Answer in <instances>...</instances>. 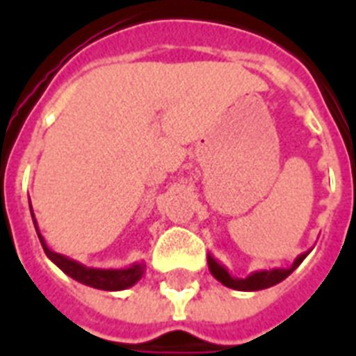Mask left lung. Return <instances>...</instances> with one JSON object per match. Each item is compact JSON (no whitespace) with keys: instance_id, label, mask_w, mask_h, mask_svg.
I'll list each match as a JSON object with an SVG mask.
<instances>
[{"instance_id":"obj_1","label":"left lung","mask_w":356,"mask_h":356,"mask_svg":"<svg viewBox=\"0 0 356 356\" xmlns=\"http://www.w3.org/2000/svg\"><path fill=\"white\" fill-rule=\"evenodd\" d=\"M307 257V253L301 254L296 259V262L292 264V268H288V270H271V271H254L245 279H233V277L229 275V271L220 266L216 260L209 257V268H211V273L216 277L218 281L225 284L229 288H234V290H242V292H254V290H264V288H270L277 282H281L282 279H286L290 273H292L296 268H298L303 259Z\"/></svg>"}]
</instances>
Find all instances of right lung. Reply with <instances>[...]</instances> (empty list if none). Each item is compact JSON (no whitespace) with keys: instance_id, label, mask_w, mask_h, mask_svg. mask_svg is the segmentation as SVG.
Wrapping results in <instances>:
<instances>
[{"instance_id":"1","label":"right lung","mask_w":356,"mask_h":356,"mask_svg":"<svg viewBox=\"0 0 356 356\" xmlns=\"http://www.w3.org/2000/svg\"><path fill=\"white\" fill-rule=\"evenodd\" d=\"M33 222H35V216H33ZM36 227V222H35ZM36 233H38V229H36ZM40 238L42 248H44V253L49 257V259L55 262V264L60 268V270L70 275L75 281L83 282L86 286H94L99 288V290H125V288L133 286L134 282L138 281L142 273H144V266L134 264L127 270H94V268H85L79 262H75V260H70L66 257L58 253H53L51 249H47L46 242H44V238L38 234Z\"/></svg>"}]
</instances>
